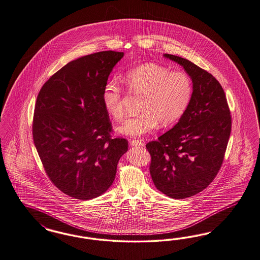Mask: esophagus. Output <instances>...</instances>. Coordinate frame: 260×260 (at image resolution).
Listing matches in <instances>:
<instances>
[{
  "label": "esophagus",
  "mask_w": 260,
  "mask_h": 260,
  "mask_svg": "<svg viewBox=\"0 0 260 260\" xmlns=\"http://www.w3.org/2000/svg\"><path fill=\"white\" fill-rule=\"evenodd\" d=\"M129 144L132 146H139V147H143L144 143L141 140H136V139H131Z\"/></svg>",
  "instance_id": "esophagus-1"
}]
</instances>
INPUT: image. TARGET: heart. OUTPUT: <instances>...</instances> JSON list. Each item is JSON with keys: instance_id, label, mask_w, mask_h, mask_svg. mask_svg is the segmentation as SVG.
<instances>
[{"instance_id": "1", "label": "heart", "mask_w": 260, "mask_h": 260, "mask_svg": "<svg viewBox=\"0 0 260 260\" xmlns=\"http://www.w3.org/2000/svg\"><path fill=\"white\" fill-rule=\"evenodd\" d=\"M123 80L128 89L143 96L141 114L129 117L118 126L122 135L140 137L153 131L158 122L169 125L179 121L185 113L193 95V82L188 74L170 71L155 63L136 66L125 72ZM104 108L115 121H122L125 109L122 104L121 87L109 81L102 93Z\"/></svg>"}]
</instances>
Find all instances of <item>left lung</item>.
<instances>
[{"label":"left lung","instance_id":"obj_1","mask_svg":"<svg viewBox=\"0 0 260 260\" xmlns=\"http://www.w3.org/2000/svg\"><path fill=\"white\" fill-rule=\"evenodd\" d=\"M164 56L184 68L193 82V95L178 124L146 148L155 187L168 197L185 199L206 189L217 176L232 116L224 89L210 73L178 55Z\"/></svg>","mask_w":260,"mask_h":260}]
</instances>
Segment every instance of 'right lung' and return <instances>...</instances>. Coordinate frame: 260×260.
<instances>
[{
  "label": "right lung",
  "instance_id": "obj_1",
  "mask_svg": "<svg viewBox=\"0 0 260 260\" xmlns=\"http://www.w3.org/2000/svg\"><path fill=\"white\" fill-rule=\"evenodd\" d=\"M124 53L105 51L75 59L46 81L36 100L32 136L46 174L64 194L98 197L116 175L127 140L111 136L102 93Z\"/></svg>",
  "mask_w": 260,
  "mask_h": 260
}]
</instances>
